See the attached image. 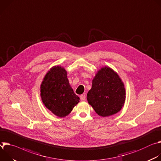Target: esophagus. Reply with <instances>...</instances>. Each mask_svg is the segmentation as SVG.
Instances as JSON below:
<instances>
[{
    "label": "esophagus",
    "mask_w": 161,
    "mask_h": 161,
    "mask_svg": "<svg viewBox=\"0 0 161 161\" xmlns=\"http://www.w3.org/2000/svg\"><path fill=\"white\" fill-rule=\"evenodd\" d=\"M80 100H81V101L84 102V101L86 100V96H85V95H80Z\"/></svg>",
    "instance_id": "esophagus-1"
}]
</instances>
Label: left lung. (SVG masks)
<instances>
[{
    "label": "left lung",
    "mask_w": 161,
    "mask_h": 161,
    "mask_svg": "<svg viewBox=\"0 0 161 161\" xmlns=\"http://www.w3.org/2000/svg\"><path fill=\"white\" fill-rule=\"evenodd\" d=\"M126 98L123 82L109 66L102 67L92 80V87L87 94V100L97 114L108 117L120 111Z\"/></svg>",
    "instance_id": "1"
}]
</instances>
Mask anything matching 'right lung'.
<instances>
[{
  "label": "right lung",
  "instance_id": "1",
  "mask_svg": "<svg viewBox=\"0 0 161 161\" xmlns=\"http://www.w3.org/2000/svg\"><path fill=\"white\" fill-rule=\"evenodd\" d=\"M40 96L44 105L56 116H68L80 102L61 66H53L47 72L40 85Z\"/></svg>",
  "mask_w": 161,
  "mask_h": 161
}]
</instances>
